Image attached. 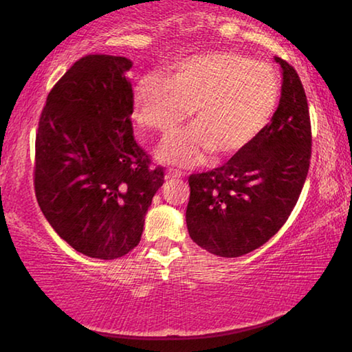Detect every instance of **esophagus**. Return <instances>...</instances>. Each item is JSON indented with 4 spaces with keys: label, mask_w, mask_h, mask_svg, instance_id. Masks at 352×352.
<instances>
[{
    "label": "esophagus",
    "mask_w": 352,
    "mask_h": 352,
    "mask_svg": "<svg viewBox=\"0 0 352 352\" xmlns=\"http://www.w3.org/2000/svg\"><path fill=\"white\" fill-rule=\"evenodd\" d=\"M183 175H182V172H178V170H175V169H169L168 172H166V178H172V180H174V178H182Z\"/></svg>",
    "instance_id": "esophagus-1"
}]
</instances>
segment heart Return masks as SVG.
<instances>
[{
	"label": "heart",
	"mask_w": 352,
	"mask_h": 352,
	"mask_svg": "<svg viewBox=\"0 0 352 352\" xmlns=\"http://www.w3.org/2000/svg\"><path fill=\"white\" fill-rule=\"evenodd\" d=\"M281 83L270 65L237 52H210L177 63L166 82L148 76L135 93L140 126L166 138L190 111L192 129L166 141L160 158L190 166L206 152L231 157L261 135L275 115Z\"/></svg>",
	"instance_id": "1"
}]
</instances>
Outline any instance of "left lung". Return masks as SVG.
I'll use <instances>...</instances> for the list:
<instances>
[{"label": "left lung", "instance_id": "left-lung-1", "mask_svg": "<svg viewBox=\"0 0 352 352\" xmlns=\"http://www.w3.org/2000/svg\"><path fill=\"white\" fill-rule=\"evenodd\" d=\"M279 105L253 142L219 168L189 175L190 239L222 258L247 254L275 236L305 186L312 157L307 98L295 68L283 58Z\"/></svg>", "mask_w": 352, "mask_h": 352}]
</instances>
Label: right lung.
<instances>
[{
	"instance_id": "1",
	"label": "right lung",
	"mask_w": 352,
	"mask_h": 352,
	"mask_svg": "<svg viewBox=\"0 0 352 352\" xmlns=\"http://www.w3.org/2000/svg\"><path fill=\"white\" fill-rule=\"evenodd\" d=\"M126 57L88 54L46 98L35 135L41 212L76 252L116 259L138 245L163 166L135 140Z\"/></svg>"
}]
</instances>
